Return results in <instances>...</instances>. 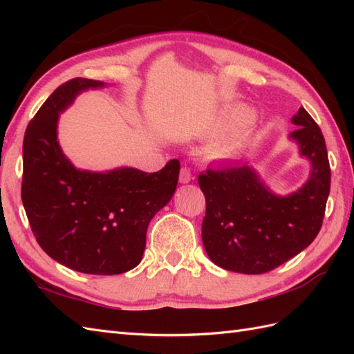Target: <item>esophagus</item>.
<instances>
[{
	"label": "esophagus",
	"instance_id": "esophagus-1",
	"mask_svg": "<svg viewBox=\"0 0 354 354\" xmlns=\"http://www.w3.org/2000/svg\"><path fill=\"white\" fill-rule=\"evenodd\" d=\"M192 171L189 167H183L181 173H179V183L181 184H189L192 181Z\"/></svg>",
	"mask_w": 354,
	"mask_h": 354
}]
</instances>
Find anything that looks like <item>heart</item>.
<instances>
[{"mask_svg": "<svg viewBox=\"0 0 354 354\" xmlns=\"http://www.w3.org/2000/svg\"><path fill=\"white\" fill-rule=\"evenodd\" d=\"M252 120H254V112L250 108L236 106V108L228 109L222 115L221 127L223 131H234V129H239V127L250 124Z\"/></svg>", "mask_w": 354, "mask_h": 354, "instance_id": "1", "label": "heart"}]
</instances>
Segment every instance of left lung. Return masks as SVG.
<instances>
[{
  "mask_svg": "<svg viewBox=\"0 0 354 354\" xmlns=\"http://www.w3.org/2000/svg\"><path fill=\"white\" fill-rule=\"evenodd\" d=\"M290 138L312 162L310 178L277 196L250 165L208 169L198 183L205 196L202 242L214 265L239 274H265L295 257L318 236L330 193V164L319 126L304 108L292 117Z\"/></svg>",
  "mask_w": 354,
  "mask_h": 354,
  "instance_id": "left-lung-1",
  "label": "left lung"
}]
</instances>
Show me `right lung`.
<instances>
[{
	"label": "right lung",
	"instance_id": "add662e5",
	"mask_svg": "<svg viewBox=\"0 0 354 354\" xmlns=\"http://www.w3.org/2000/svg\"><path fill=\"white\" fill-rule=\"evenodd\" d=\"M102 86L84 77L65 82L30 120L21 198L36 242L53 260L77 272L117 275L141 261L149 222L169 204L181 165L170 160L155 173L74 167L59 146V114L79 93Z\"/></svg>",
	"mask_w": 354,
	"mask_h": 354
}]
</instances>
